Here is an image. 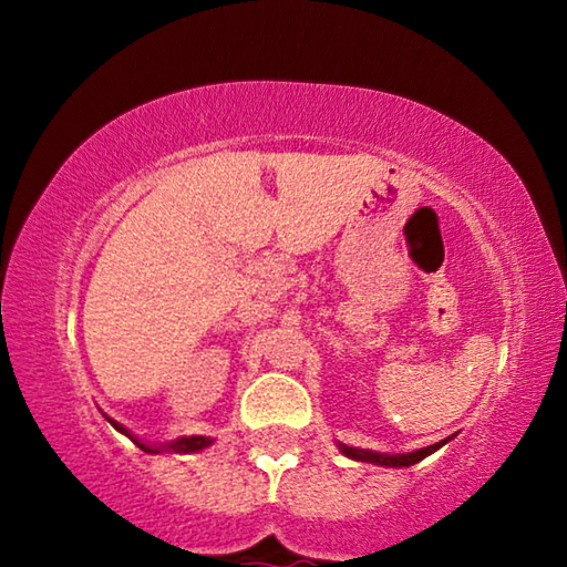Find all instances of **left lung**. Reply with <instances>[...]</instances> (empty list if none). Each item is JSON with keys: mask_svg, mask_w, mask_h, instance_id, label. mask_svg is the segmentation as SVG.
<instances>
[{"mask_svg": "<svg viewBox=\"0 0 567 567\" xmlns=\"http://www.w3.org/2000/svg\"><path fill=\"white\" fill-rule=\"evenodd\" d=\"M455 435H450L445 440H440L435 445H427V447H420V450H412V453H395V455H388V453H378V450H362V447H350L344 443H338L340 453L350 460H358V463H372V465H382V467H410L420 463V460H425L427 455L437 453L440 447L447 445L450 440Z\"/></svg>", "mask_w": 567, "mask_h": 567, "instance_id": "1", "label": "left lung"}]
</instances>
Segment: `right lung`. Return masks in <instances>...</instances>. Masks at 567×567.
<instances>
[{"instance_id": "1", "label": "right lung", "mask_w": 567, "mask_h": 567, "mask_svg": "<svg viewBox=\"0 0 567 567\" xmlns=\"http://www.w3.org/2000/svg\"><path fill=\"white\" fill-rule=\"evenodd\" d=\"M104 415V412H102ZM107 417V415H104ZM110 420V425L117 430V433H122L124 437H130L134 445H137L140 450H145V453H150V455H159V453H182V455H189V453H199V450H205V447H209L215 443L213 437H205V435H182V437H177V440H169V443H159V445H152V443H145V440H140L137 435H132L127 427L122 425V422H117V420H112V417H107Z\"/></svg>"}]
</instances>
